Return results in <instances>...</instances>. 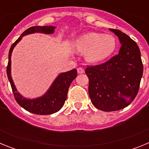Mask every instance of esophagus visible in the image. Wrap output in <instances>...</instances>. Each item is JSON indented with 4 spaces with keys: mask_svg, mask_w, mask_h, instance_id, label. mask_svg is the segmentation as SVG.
I'll return each instance as SVG.
<instances>
[{
    "mask_svg": "<svg viewBox=\"0 0 149 149\" xmlns=\"http://www.w3.org/2000/svg\"><path fill=\"white\" fill-rule=\"evenodd\" d=\"M77 72H78L79 74H83L84 73V69L83 68H81V67H79V68H77Z\"/></svg>",
    "mask_w": 149,
    "mask_h": 149,
    "instance_id": "obj_1",
    "label": "esophagus"
}]
</instances>
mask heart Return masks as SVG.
<instances>
[{
	"mask_svg": "<svg viewBox=\"0 0 149 149\" xmlns=\"http://www.w3.org/2000/svg\"><path fill=\"white\" fill-rule=\"evenodd\" d=\"M75 47L80 51H86V58L89 62L96 63L105 60L113 53L116 40L110 35L89 33L79 38Z\"/></svg>",
	"mask_w": 149,
	"mask_h": 149,
	"instance_id": "obj_1",
	"label": "heart"
}]
</instances>
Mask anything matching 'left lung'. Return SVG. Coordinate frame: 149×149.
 Returning <instances> with one entry per match:
<instances>
[{
	"label": "left lung",
	"instance_id": "obj_1",
	"mask_svg": "<svg viewBox=\"0 0 149 149\" xmlns=\"http://www.w3.org/2000/svg\"><path fill=\"white\" fill-rule=\"evenodd\" d=\"M119 37L122 46L118 54L99 65H87L89 95L96 108L116 111L128 106L139 91L143 72L137 44L127 34L110 29Z\"/></svg>",
	"mask_w": 149,
	"mask_h": 149
}]
</instances>
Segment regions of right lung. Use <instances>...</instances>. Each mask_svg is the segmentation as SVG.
<instances>
[{"instance_id": "right-lung-1", "label": "right lung", "mask_w": 149, "mask_h": 149, "mask_svg": "<svg viewBox=\"0 0 149 149\" xmlns=\"http://www.w3.org/2000/svg\"><path fill=\"white\" fill-rule=\"evenodd\" d=\"M54 27H41L34 26L26 30L19 36L15 42L12 45L9 51V61L6 67V74L9 81L11 85L13 93L17 103L23 107L24 110L30 113L37 115H50L54 113L62 108L67 98L68 88L70 86L72 81L77 77V69H72L69 72L60 74L50 87L49 90L43 96L36 99H26L23 98L15 89L11 77V54L13 48L15 45L22 39L24 36L36 32L44 33H53Z\"/></svg>"}]
</instances>
